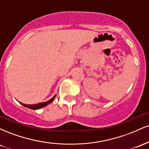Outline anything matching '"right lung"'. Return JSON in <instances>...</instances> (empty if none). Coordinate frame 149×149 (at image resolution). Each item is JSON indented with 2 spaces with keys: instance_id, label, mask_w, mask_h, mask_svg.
Masks as SVG:
<instances>
[{
  "instance_id": "1",
  "label": "right lung",
  "mask_w": 149,
  "mask_h": 149,
  "mask_svg": "<svg viewBox=\"0 0 149 149\" xmlns=\"http://www.w3.org/2000/svg\"><path fill=\"white\" fill-rule=\"evenodd\" d=\"M55 97H56V95H54V96L51 99V100L47 101V102H41V103H38V104H25L22 103V102H19V103L21 104L22 105H23L24 107L28 108V109H33V110H37V109H41V108L45 107H46V106H47V105H48L49 104H50L51 102H53V100H54V98H55Z\"/></svg>"
}]
</instances>
